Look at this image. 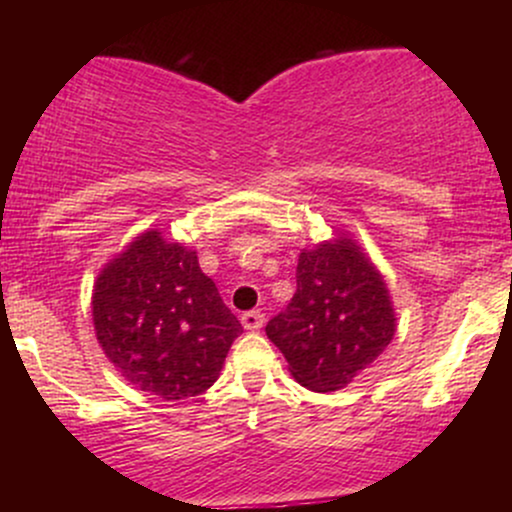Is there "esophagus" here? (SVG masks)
I'll return each mask as SVG.
<instances>
[{"label":"esophagus","instance_id":"obj_1","mask_svg":"<svg viewBox=\"0 0 512 512\" xmlns=\"http://www.w3.org/2000/svg\"><path fill=\"white\" fill-rule=\"evenodd\" d=\"M240 322H243L245 330H260V327L264 325V313H260V310H248V313L240 315Z\"/></svg>","mask_w":512,"mask_h":512}]
</instances>
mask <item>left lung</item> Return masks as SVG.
Wrapping results in <instances>:
<instances>
[{
    "mask_svg": "<svg viewBox=\"0 0 512 512\" xmlns=\"http://www.w3.org/2000/svg\"><path fill=\"white\" fill-rule=\"evenodd\" d=\"M291 375L315 392L342 390L395 337L383 276L351 240L298 257L296 293L264 327Z\"/></svg>",
    "mask_w": 512,
    "mask_h": 512,
    "instance_id": "1",
    "label": "left lung"
}]
</instances>
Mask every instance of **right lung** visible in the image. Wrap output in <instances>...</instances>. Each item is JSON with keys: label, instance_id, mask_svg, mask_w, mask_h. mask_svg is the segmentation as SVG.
Segmentation results:
<instances>
[{"label": "right lung", "instance_id": "1", "mask_svg": "<svg viewBox=\"0 0 512 512\" xmlns=\"http://www.w3.org/2000/svg\"><path fill=\"white\" fill-rule=\"evenodd\" d=\"M93 325L132 385L161 399L202 395L219 378L240 320L195 252L144 233L98 276Z\"/></svg>", "mask_w": 512, "mask_h": 512}]
</instances>
